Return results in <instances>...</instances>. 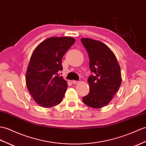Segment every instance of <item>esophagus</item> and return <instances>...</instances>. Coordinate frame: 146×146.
I'll return each mask as SVG.
<instances>
[{
  "mask_svg": "<svg viewBox=\"0 0 146 146\" xmlns=\"http://www.w3.org/2000/svg\"><path fill=\"white\" fill-rule=\"evenodd\" d=\"M72 83H73V84H78V83H80L78 81H75V80H73V81H72Z\"/></svg>",
  "mask_w": 146,
  "mask_h": 146,
  "instance_id": "34e87169",
  "label": "esophagus"
}]
</instances>
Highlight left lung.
<instances>
[{
	"mask_svg": "<svg viewBox=\"0 0 146 146\" xmlns=\"http://www.w3.org/2000/svg\"><path fill=\"white\" fill-rule=\"evenodd\" d=\"M90 59L93 74L88 79L90 93L83 98V103L93 108H101L110 103L121 84L120 66L114 53L99 40L81 39Z\"/></svg>",
	"mask_w": 146,
	"mask_h": 146,
	"instance_id": "8db88e82",
	"label": "left lung"
}]
</instances>
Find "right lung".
Listing matches in <instances>:
<instances>
[{"mask_svg": "<svg viewBox=\"0 0 146 146\" xmlns=\"http://www.w3.org/2000/svg\"><path fill=\"white\" fill-rule=\"evenodd\" d=\"M72 37H50L38 44L32 54L26 72L27 89L40 106L49 108L60 104L68 88L59 75L62 59L73 43Z\"/></svg>", "mask_w": 146, "mask_h": 146, "instance_id": "1", "label": "right lung"}]
</instances>
